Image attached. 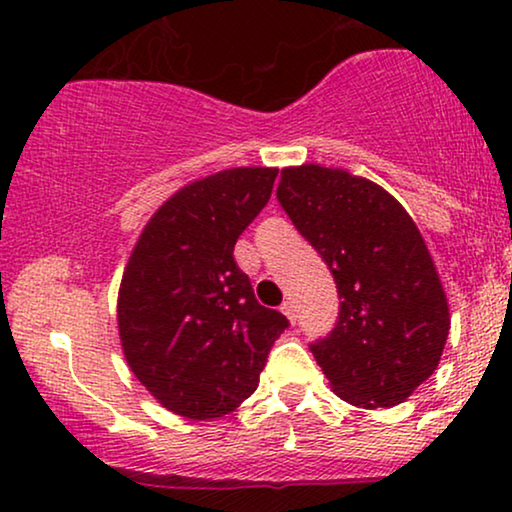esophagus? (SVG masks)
<instances>
[{
  "label": "esophagus",
  "instance_id": "obj_1",
  "mask_svg": "<svg viewBox=\"0 0 512 512\" xmlns=\"http://www.w3.org/2000/svg\"><path fill=\"white\" fill-rule=\"evenodd\" d=\"M279 310H282V314H286V317L291 319V324H296V307H293L291 300H284Z\"/></svg>",
  "mask_w": 512,
  "mask_h": 512
}]
</instances>
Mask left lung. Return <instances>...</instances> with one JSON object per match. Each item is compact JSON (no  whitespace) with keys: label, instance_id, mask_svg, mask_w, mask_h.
Masks as SVG:
<instances>
[{"label":"left lung","instance_id":"8db88e82","mask_svg":"<svg viewBox=\"0 0 512 512\" xmlns=\"http://www.w3.org/2000/svg\"><path fill=\"white\" fill-rule=\"evenodd\" d=\"M277 200L319 251L338 286L340 312L314 359L342 401L391 408L429 380L450 333L436 265L401 202L345 170H282Z\"/></svg>","mask_w":512,"mask_h":512}]
</instances>
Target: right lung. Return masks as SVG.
<instances>
[{
  "label": "right lung",
  "mask_w": 512,
  "mask_h": 512,
  "mask_svg": "<svg viewBox=\"0 0 512 512\" xmlns=\"http://www.w3.org/2000/svg\"><path fill=\"white\" fill-rule=\"evenodd\" d=\"M275 167H233L172 195L139 235L118 291L125 361L174 415L214 419L258 387L289 319L263 307L233 249L268 205Z\"/></svg>",
  "instance_id": "obj_1"
}]
</instances>
